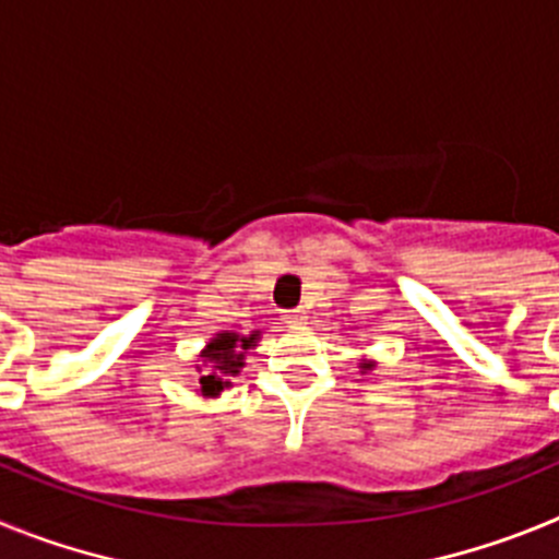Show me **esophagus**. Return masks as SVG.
Returning <instances> with one entry per match:
<instances>
[{
	"mask_svg": "<svg viewBox=\"0 0 559 559\" xmlns=\"http://www.w3.org/2000/svg\"><path fill=\"white\" fill-rule=\"evenodd\" d=\"M285 324H305V319H308V316H305V310H285Z\"/></svg>",
	"mask_w": 559,
	"mask_h": 559,
	"instance_id": "obj_1",
	"label": "esophagus"
}]
</instances>
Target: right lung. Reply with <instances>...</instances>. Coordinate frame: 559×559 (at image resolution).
Wrapping results in <instances>:
<instances>
[{
    "label": "right lung",
    "mask_w": 559,
    "mask_h": 559,
    "mask_svg": "<svg viewBox=\"0 0 559 559\" xmlns=\"http://www.w3.org/2000/svg\"><path fill=\"white\" fill-rule=\"evenodd\" d=\"M257 333H251L249 338H240L237 333H218V338H212L206 344V374L199 380L201 392L204 394H218L221 389L229 383V378H235L243 367V349L254 347Z\"/></svg>",
    "instance_id": "1"
}]
</instances>
